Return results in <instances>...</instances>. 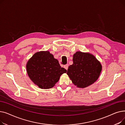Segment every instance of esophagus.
<instances>
[{"label": "esophagus", "instance_id": "34e87169", "mask_svg": "<svg viewBox=\"0 0 125 125\" xmlns=\"http://www.w3.org/2000/svg\"><path fill=\"white\" fill-rule=\"evenodd\" d=\"M64 67L65 68V69L67 70V69H68V64H66V65H65L64 66Z\"/></svg>", "mask_w": 125, "mask_h": 125}]
</instances>
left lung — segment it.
Segmentation results:
<instances>
[{
	"label": "left lung",
	"mask_w": 125,
	"mask_h": 125,
	"mask_svg": "<svg viewBox=\"0 0 125 125\" xmlns=\"http://www.w3.org/2000/svg\"><path fill=\"white\" fill-rule=\"evenodd\" d=\"M101 70V65L95 56L77 52L73 55V64L69 66L67 74L75 86L84 88L98 80Z\"/></svg>",
	"instance_id": "1"
}]
</instances>
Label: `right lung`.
<instances>
[{
  "label": "right lung",
  "instance_id": "add662e5",
  "mask_svg": "<svg viewBox=\"0 0 125 125\" xmlns=\"http://www.w3.org/2000/svg\"><path fill=\"white\" fill-rule=\"evenodd\" d=\"M26 69L31 80L43 89L53 87L60 76L67 71L48 51L39 52L33 55L28 61Z\"/></svg>",
  "mask_w": 125,
  "mask_h": 125
}]
</instances>
